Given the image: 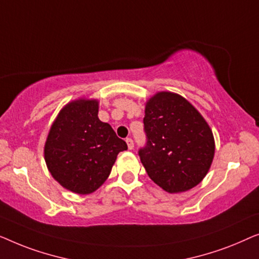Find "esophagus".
Wrapping results in <instances>:
<instances>
[{
  "label": "esophagus",
  "mask_w": 259,
  "mask_h": 259,
  "mask_svg": "<svg viewBox=\"0 0 259 259\" xmlns=\"http://www.w3.org/2000/svg\"><path fill=\"white\" fill-rule=\"evenodd\" d=\"M126 144H128V149L129 150H133L134 149V141L131 138H126Z\"/></svg>",
  "instance_id": "34e87169"
}]
</instances>
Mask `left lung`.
<instances>
[{
	"instance_id": "8db88e82",
	"label": "left lung",
	"mask_w": 259,
	"mask_h": 259,
	"mask_svg": "<svg viewBox=\"0 0 259 259\" xmlns=\"http://www.w3.org/2000/svg\"><path fill=\"white\" fill-rule=\"evenodd\" d=\"M147 145L138 151L149 177L169 194L195 188L206 176L214 156L207 122L181 95L159 92L145 103Z\"/></svg>"
}]
</instances>
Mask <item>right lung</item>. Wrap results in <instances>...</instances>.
Masks as SVG:
<instances>
[{
	"instance_id": "obj_1",
	"label": "right lung",
	"mask_w": 259,
	"mask_h": 259,
	"mask_svg": "<svg viewBox=\"0 0 259 259\" xmlns=\"http://www.w3.org/2000/svg\"><path fill=\"white\" fill-rule=\"evenodd\" d=\"M126 149L111 125L98 118V101L82 97L58 112L47 137L45 159L62 187L88 195L107 181L118 152Z\"/></svg>"
}]
</instances>
